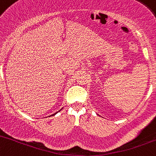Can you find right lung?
Wrapping results in <instances>:
<instances>
[{
    "mask_svg": "<svg viewBox=\"0 0 156 156\" xmlns=\"http://www.w3.org/2000/svg\"><path fill=\"white\" fill-rule=\"evenodd\" d=\"M61 110H62V109H61ZM61 110H58V112H59V111H61ZM58 112H56V113H54V114H52V115H51V116H54V115H55V114H56V113H58Z\"/></svg>",
    "mask_w": 156,
    "mask_h": 156,
    "instance_id": "1",
    "label": "right lung"
}]
</instances>
